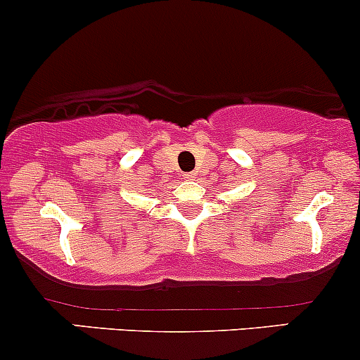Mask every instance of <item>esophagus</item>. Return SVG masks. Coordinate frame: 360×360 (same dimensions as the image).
<instances>
[{"label":"esophagus","instance_id":"1","mask_svg":"<svg viewBox=\"0 0 360 360\" xmlns=\"http://www.w3.org/2000/svg\"><path fill=\"white\" fill-rule=\"evenodd\" d=\"M196 177V174H193V172H190V174H186V179H190V181H193Z\"/></svg>","mask_w":360,"mask_h":360}]
</instances>
